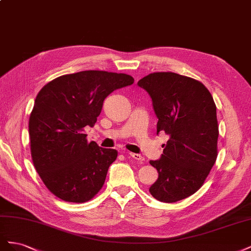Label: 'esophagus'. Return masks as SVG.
I'll return each instance as SVG.
<instances>
[{"mask_svg":"<svg viewBox=\"0 0 251 251\" xmlns=\"http://www.w3.org/2000/svg\"><path fill=\"white\" fill-rule=\"evenodd\" d=\"M127 155L130 156V157H132L133 159H135V160H137V161H140V162H142V161H144L146 160V158H144L143 156H141V155H139V154H134V153H127Z\"/></svg>","mask_w":251,"mask_h":251,"instance_id":"obj_1","label":"esophagus"}]
</instances>
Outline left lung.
Here are the masks:
<instances>
[{"label": "left lung", "mask_w": 251, "mask_h": 251, "mask_svg": "<svg viewBox=\"0 0 251 251\" xmlns=\"http://www.w3.org/2000/svg\"><path fill=\"white\" fill-rule=\"evenodd\" d=\"M138 86L153 101L157 134L170 136L161 158L150 161L158 171L150 193L165 203L185 199L203 185L218 156L214 98L199 80L173 72L151 73Z\"/></svg>", "instance_id": "1"}]
</instances>
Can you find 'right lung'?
I'll list each match as a JSON object with an SVG mask.
<instances>
[{
    "label": "right lung",
    "mask_w": 251,
    "mask_h": 251,
    "mask_svg": "<svg viewBox=\"0 0 251 251\" xmlns=\"http://www.w3.org/2000/svg\"><path fill=\"white\" fill-rule=\"evenodd\" d=\"M131 75L89 70L62 75L37 94L29 118L31 157L44 184L57 198L83 203L100 191L117 151L88 142L103 100L130 86Z\"/></svg>",
    "instance_id": "add662e5"
}]
</instances>
